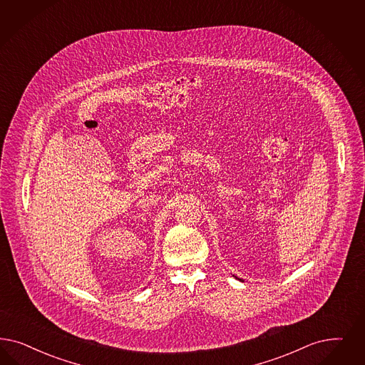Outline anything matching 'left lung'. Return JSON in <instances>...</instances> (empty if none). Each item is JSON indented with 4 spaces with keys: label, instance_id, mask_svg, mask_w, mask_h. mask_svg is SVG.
I'll use <instances>...</instances> for the list:
<instances>
[{
    "label": "left lung",
    "instance_id": "left-lung-1",
    "mask_svg": "<svg viewBox=\"0 0 365 365\" xmlns=\"http://www.w3.org/2000/svg\"><path fill=\"white\" fill-rule=\"evenodd\" d=\"M236 279H239V277H236ZM240 280H241V279H240Z\"/></svg>",
    "mask_w": 365,
    "mask_h": 365
}]
</instances>
